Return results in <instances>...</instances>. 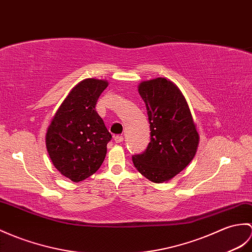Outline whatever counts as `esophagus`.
<instances>
[{
  "label": "esophagus",
  "instance_id": "esophagus-1",
  "mask_svg": "<svg viewBox=\"0 0 252 252\" xmlns=\"http://www.w3.org/2000/svg\"><path fill=\"white\" fill-rule=\"evenodd\" d=\"M114 140H115V143H122L124 142V136H121V135H116L115 137H114Z\"/></svg>",
  "mask_w": 252,
  "mask_h": 252
}]
</instances>
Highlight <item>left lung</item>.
<instances>
[{
  "mask_svg": "<svg viewBox=\"0 0 252 252\" xmlns=\"http://www.w3.org/2000/svg\"><path fill=\"white\" fill-rule=\"evenodd\" d=\"M138 92L147 108L150 143L144 153L133 155L137 171L150 181L163 183L176 176L196 153L198 134L184 95L172 81H143Z\"/></svg>",
  "mask_w": 252,
  "mask_h": 252,
  "instance_id": "obj_1",
  "label": "left lung"
}]
</instances>
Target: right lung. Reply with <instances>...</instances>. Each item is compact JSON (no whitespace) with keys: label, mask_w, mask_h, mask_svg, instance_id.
I'll return each mask as SVG.
<instances>
[{"label":"right lung","mask_w":252,"mask_h":252,"mask_svg":"<svg viewBox=\"0 0 252 252\" xmlns=\"http://www.w3.org/2000/svg\"><path fill=\"white\" fill-rule=\"evenodd\" d=\"M107 81L88 78L64 99L47 130L50 159L63 176L75 183L94 174L106 156L112 134L96 113V102Z\"/></svg>","instance_id":"obj_1"}]
</instances>
